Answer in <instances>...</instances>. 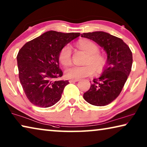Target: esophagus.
Listing matches in <instances>:
<instances>
[{
	"label": "esophagus",
	"instance_id": "1",
	"mask_svg": "<svg viewBox=\"0 0 147 147\" xmlns=\"http://www.w3.org/2000/svg\"><path fill=\"white\" fill-rule=\"evenodd\" d=\"M80 81L79 79H72V80H69V83H73V82H77V81Z\"/></svg>",
	"mask_w": 147,
	"mask_h": 147
}]
</instances>
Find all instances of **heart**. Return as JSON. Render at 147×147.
<instances>
[{
    "instance_id": "obj_1",
    "label": "heart",
    "mask_w": 147,
    "mask_h": 147,
    "mask_svg": "<svg viewBox=\"0 0 147 147\" xmlns=\"http://www.w3.org/2000/svg\"><path fill=\"white\" fill-rule=\"evenodd\" d=\"M79 49L87 54L85 58L84 66H72L66 70V76L69 79H81L90 76L103 69L106 60L103 55L99 53V47L96 43L89 40H80L76 44ZM58 58L60 63L64 66L69 65L71 62V47L67 45L63 47L59 53Z\"/></svg>"
}]
</instances>
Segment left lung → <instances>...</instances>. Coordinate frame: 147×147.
<instances>
[{"instance_id": "left-lung-1", "label": "left lung", "mask_w": 147, "mask_h": 147, "mask_svg": "<svg viewBox=\"0 0 147 147\" xmlns=\"http://www.w3.org/2000/svg\"><path fill=\"white\" fill-rule=\"evenodd\" d=\"M81 36L96 42L107 53L102 75L92 80L90 89L83 94V98L91 105L106 106L119 96L127 80L131 70L132 53L122 39L108 33L95 31Z\"/></svg>"}]
</instances>
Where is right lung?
I'll return each mask as SVG.
<instances>
[{
    "mask_svg": "<svg viewBox=\"0 0 147 147\" xmlns=\"http://www.w3.org/2000/svg\"><path fill=\"white\" fill-rule=\"evenodd\" d=\"M80 35L49 31L26 42L17 55L19 79L25 94L36 107L47 108L61 98L68 81L56 80L63 75L59 67L61 49Z\"/></svg>",
    "mask_w": 147,
    "mask_h": 147,
    "instance_id": "obj_1",
    "label": "right lung"
}]
</instances>
